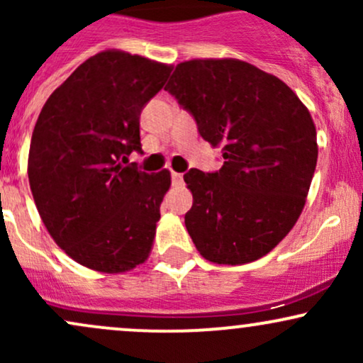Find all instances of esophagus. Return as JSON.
<instances>
[{"label":"esophagus","mask_w":363,"mask_h":363,"mask_svg":"<svg viewBox=\"0 0 363 363\" xmlns=\"http://www.w3.org/2000/svg\"><path fill=\"white\" fill-rule=\"evenodd\" d=\"M170 177H172V186H182V174L172 172Z\"/></svg>","instance_id":"esophagus-1"}]
</instances>
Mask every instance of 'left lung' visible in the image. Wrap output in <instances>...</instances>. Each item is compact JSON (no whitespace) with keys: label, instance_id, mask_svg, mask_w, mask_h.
I'll return each mask as SVG.
<instances>
[{"label":"left lung","instance_id":"left-lung-1","mask_svg":"<svg viewBox=\"0 0 363 363\" xmlns=\"http://www.w3.org/2000/svg\"><path fill=\"white\" fill-rule=\"evenodd\" d=\"M165 90L203 140L222 145V169L184 174L193 193L184 223L196 249L218 264L259 259L306 205L318 164L309 111L280 78L239 60L181 62Z\"/></svg>","mask_w":363,"mask_h":363}]
</instances>
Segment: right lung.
Here are the masks:
<instances>
[{
  "instance_id": "obj_1",
  "label": "right lung",
  "mask_w": 363,
  "mask_h": 363,
  "mask_svg": "<svg viewBox=\"0 0 363 363\" xmlns=\"http://www.w3.org/2000/svg\"><path fill=\"white\" fill-rule=\"evenodd\" d=\"M172 68L123 51L82 62L52 91L32 133L28 182L60 247L86 268L123 273L152 249L170 172L128 164L140 114Z\"/></svg>"
}]
</instances>
